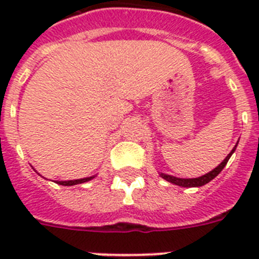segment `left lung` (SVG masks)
I'll list each match as a JSON object with an SVG mask.
<instances>
[{
  "label": "left lung",
  "mask_w": 259,
  "mask_h": 259,
  "mask_svg": "<svg viewBox=\"0 0 259 259\" xmlns=\"http://www.w3.org/2000/svg\"><path fill=\"white\" fill-rule=\"evenodd\" d=\"M236 146H237V144L235 145V148L231 150L230 154L226 157V159H224V161L222 162L219 166H217L214 170L210 171V172H207V174H205V175L200 176V178H193V179H182V178H176V176L167 175V174H163V172H161L159 175H161V178H163L164 180H167V182L172 183V184H175V185H179V187H185V188H191V187H202V185L207 184L210 180H212L215 176H218L219 174H221V171L223 170L224 166L227 164V162H228V159L231 158V155H232L233 152L236 150Z\"/></svg>",
  "instance_id": "obj_1"
}]
</instances>
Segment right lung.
Masks as SVG:
<instances>
[{
  "instance_id": "right-lung-1",
  "label": "right lung",
  "mask_w": 259,
  "mask_h": 259,
  "mask_svg": "<svg viewBox=\"0 0 259 259\" xmlns=\"http://www.w3.org/2000/svg\"><path fill=\"white\" fill-rule=\"evenodd\" d=\"M93 178H95V176H89V178H84V179L67 180V182H56V183L59 185H67V187H70V185H76V184H81V183L89 182V180H92Z\"/></svg>"
}]
</instances>
